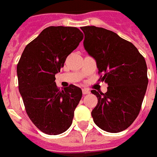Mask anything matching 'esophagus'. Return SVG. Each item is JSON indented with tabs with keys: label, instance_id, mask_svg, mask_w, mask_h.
Listing matches in <instances>:
<instances>
[{
	"label": "esophagus",
	"instance_id": "obj_1",
	"mask_svg": "<svg viewBox=\"0 0 157 157\" xmlns=\"http://www.w3.org/2000/svg\"><path fill=\"white\" fill-rule=\"evenodd\" d=\"M82 91V94H83V95H86V94L90 93V91H89L88 89H86V88H83Z\"/></svg>",
	"mask_w": 157,
	"mask_h": 157
}]
</instances>
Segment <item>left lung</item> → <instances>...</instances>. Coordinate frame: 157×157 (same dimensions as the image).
Listing matches in <instances>:
<instances>
[{
  "label": "left lung",
  "mask_w": 157,
  "mask_h": 157,
  "mask_svg": "<svg viewBox=\"0 0 157 157\" xmlns=\"http://www.w3.org/2000/svg\"><path fill=\"white\" fill-rule=\"evenodd\" d=\"M86 51L96 61L100 81L108 83L102 93L92 90L98 103L91 112L94 122L110 133L126 130L140 113L148 83L145 59L135 45L102 27H81Z\"/></svg>",
  "instance_id": "left-lung-1"
}]
</instances>
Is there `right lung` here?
<instances>
[{
	"label": "right lung",
	"mask_w": 157,
	"mask_h": 157,
	"mask_svg": "<svg viewBox=\"0 0 157 157\" xmlns=\"http://www.w3.org/2000/svg\"><path fill=\"white\" fill-rule=\"evenodd\" d=\"M82 39L77 27H48L26 46L17 63L18 89L26 112L45 134L60 135L72 124L82 90L71 84L60 91L55 75Z\"/></svg>",
	"instance_id": "right-lung-1"
}]
</instances>
